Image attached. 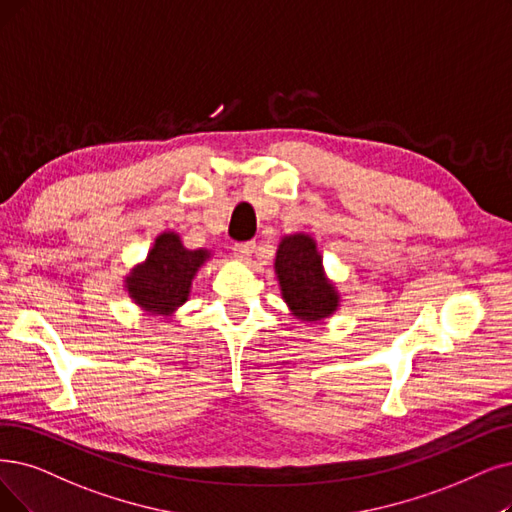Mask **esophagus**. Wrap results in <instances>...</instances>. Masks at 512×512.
<instances>
[{
  "label": "esophagus",
  "instance_id": "esophagus-1",
  "mask_svg": "<svg viewBox=\"0 0 512 512\" xmlns=\"http://www.w3.org/2000/svg\"><path fill=\"white\" fill-rule=\"evenodd\" d=\"M254 250H256V243H254V241H241V243H235V245H233L235 256H237L239 260H243V262L252 258Z\"/></svg>",
  "mask_w": 512,
  "mask_h": 512
}]
</instances>
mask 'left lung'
Listing matches in <instances>:
<instances>
[{"label": "left lung", "instance_id": "8db88e82", "mask_svg": "<svg viewBox=\"0 0 512 512\" xmlns=\"http://www.w3.org/2000/svg\"><path fill=\"white\" fill-rule=\"evenodd\" d=\"M281 296L302 321H321L338 306V292L327 281L315 239L309 235L283 237L275 258Z\"/></svg>", "mask_w": 512, "mask_h": 512}]
</instances>
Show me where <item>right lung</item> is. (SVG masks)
Returning a JSON list of instances; mask_svg holds the SVG:
<instances>
[{
  "label": "right lung",
  "instance_id": "right-lung-1",
  "mask_svg": "<svg viewBox=\"0 0 512 512\" xmlns=\"http://www.w3.org/2000/svg\"><path fill=\"white\" fill-rule=\"evenodd\" d=\"M208 250H187L176 233H161L147 260L126 279L132 300L151 315H172L189 298L191 281Z\"/></svg>",
  "mask_w": 512,
  "mask_h": 512
}]
</instances>
